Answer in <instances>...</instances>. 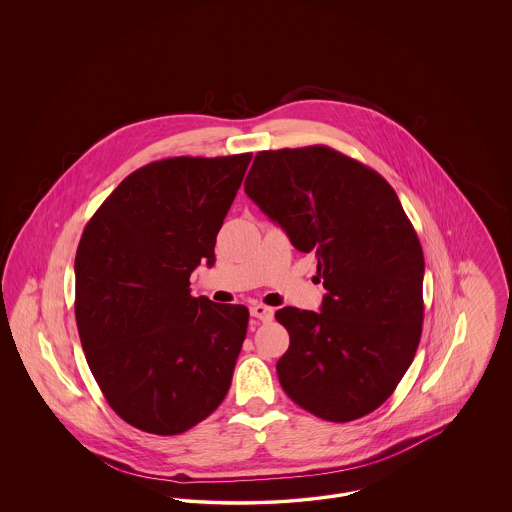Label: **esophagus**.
<instances>
[{
	"mask_svg": "<svg viewBox=\"0 0 512 512\" xmlns=\"http://www.w3.org/2000/svg\"><path fill=\"white\" fill-rule=\"evenodd\" d=\"M249 311H251V317L259 318L263 322H270L274 318V309H270L267 305H253Z\"/></svg>",
	"mask_w": 512,
	"mask_h": 512,
	"instance_id": "obj_1",
	"label": "esophagus"
}]
</instances>
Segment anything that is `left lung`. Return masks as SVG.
<instances>
[{
  "label": "left lung",
  "instance_id": "8db88e82",
  "mask_svg": "<svg viewBox=\"0 0 512 512\" xmlns=\"http://www.w3.org/2000/svg\"><path fill=\"white\" fill-rule=\"evenodd\" d=\"M244 188L295 249L315 253L328 290L320 313H276L290 334L280 386L328 422L376 411L413 363L424 320V255L395 190L328 146L259 151Z\"/></svg>",
  "mask_w": 512,
  "mask_h": 512
}]
</instances>
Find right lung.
<instances>
[{"mask_svg": "<svg viewBox=\"0 0 512 512\" xmlns=\"http://www.w3.org/2000/svg\"><path fill=\"white\" fill-rule=\"evenodd\" d=\"M249 161H153L128 174L82 232L74 313L84 355L111 409L147 434L194 428L230 390L249 311L192 297L190 274L215 263Z\"/></svg>", "mask_w": 512, "mask_h": 512, "instance_id": "right-lung-1", "label": "right lung"}]
</instances>
